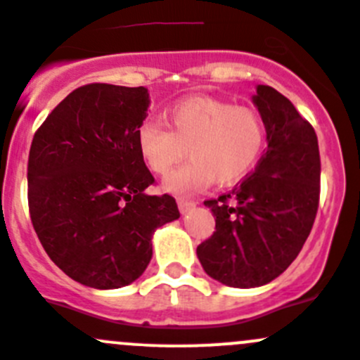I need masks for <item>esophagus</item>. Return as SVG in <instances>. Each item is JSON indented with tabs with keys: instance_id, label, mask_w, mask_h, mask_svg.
<instances>
[{
	"instance_id": "1",
	"label": "esophagus",
	"mask_w": 360,
	"mask_h": 360,
	"mask_svg": "<svg viewBox=\"0 0 360 360\" xmlns=\"http://www.w3.org/2000/svg\"><path fill=\"white\" fill-rule=\"evenodd\" d=\"M177 207H179L181 214H186V212H190L191 209H193L195 202L188 200V198H177Z\"/></svg>"
}]
</instances>
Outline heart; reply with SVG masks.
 <instances>
[{
	"label": "heart",
	"instance_id": "heart-1",
	"mask_svg": "<svg viewBox=\"0 0 360 360\" xmlns=\"http://www.w3.org/2000/svg\"><path fill=\"white\" fill-rule=\"evenodd\" d=\"M168 127L146 120L137 146L148 169L165 177L186 158L190 162L165 181L170 193H191L216 183L230 186L256 167L266 146V123L252 108L214 97H188L165 112Z\"/></svg>",
	"mask_w": 360,
	"mask_h": 360
}]
</instances>
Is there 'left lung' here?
Returning a JSON list of instances; mask_svg holds the SVG:
<instances>
[{"instance_id":"obj_1","label":"left lung","mask_w":360,"mask_h":360,"mask_svg":"<svg viewBox=\"0 0 360 360\" xmlns=\"http://www.w3.org/2000/svg\"><path fill=\"white\" fill-rule=\"evenodd\" d=\"M254 104L266 123L268 148L238 186L205 200L216 231L197 248L209 277L230 288H257L296 259L321 198L317 134L288 97L257 85Z\"/></svg>"}]
</instances>
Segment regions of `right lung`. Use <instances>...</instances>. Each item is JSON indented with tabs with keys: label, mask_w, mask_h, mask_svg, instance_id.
I'll return each mask as SVG.
<instances>
[{
	"label": "right lung",
	"mask_w": 360,
	"mask_h": 360,
	"mask_svg": "<svg viewBox=\"0 0 360 360\" xmlns=\"http://www.w3.org/2000/svg\"><path fill=\"white\" fill-rule=\"evenodd\" d=\"M144 86L89 83L53 108L32 137L27 202L50 259L72 281L118 289L143 275L151 235L177 219L137 146L148 116Z\"/></svg>",
	"instance_id": "add662e5"
}]
</instances>
